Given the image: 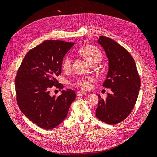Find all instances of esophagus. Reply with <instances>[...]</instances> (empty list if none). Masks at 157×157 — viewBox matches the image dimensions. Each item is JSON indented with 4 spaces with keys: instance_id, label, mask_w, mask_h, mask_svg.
I'll list each match as a JSON object with an SVG mask.
<instances>
[{
    "instance_id": "esophagus-1",
    "label": "esophagus",
    "mask_w": 157,
    "mask_h": 157,
    "mask_svg": "<svg viewBox=\"0 0 157 157\" xmlns=\"http://www.w3.org/2000/svg\"><path fill=\"white\" fill-rule=\"evenodd\" d=\"M86 94V92H77V96H85Z\"/></svg>"
}]
</instances>
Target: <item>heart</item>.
Returning <instances> with one entry per match:
<instances>
[{"mask_svg":"<svg viewBox=\"0 0 157 157\" xmlns=\"http://www.w3.org/2000/svg\"><path fill=\"white\" fill-rule=\"evenodd\" d=\"M79 53L89 62L92 64L95 62H99L101 59V53L96 47L92 45H86L82 47L79 50ZM62 68L65 71H69L71 67V56L69 54L66 55L62 61ZM95 81L93 77L80 78L76 80L73 85L83 90H88L92 86V83Z\"/></svg>","mask_w":157,"mask_h":157,"instance_id":"b5f03b06","label":"heart"}]
</instances>
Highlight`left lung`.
Instances as JSON below:
<instances>
[{
  "instance_id": "left-lung-1",
  "label": "left lung",
  "mask_w": 157,
  "mask_h": 157,
  "mask_svg": "<svg viewBox=\"0 0 157 157\" xmlns=\"http://www.w3.org/2000/svg\"><path fill=\"white\" fill-rule=\"evenodd\" d=\"M98 43L105 50L109 71L103 86L112 92L106 99L98 96L96 116L109 124H116L129 116L136 103L141 79L132 55L124 47L108 37L100 36Z\"/></svg>"
}]
</instances>
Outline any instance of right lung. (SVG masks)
Masks as SVG:
<instances>
[{"instance_id": "right-lung-1", "label": "right lung", "mask_w": 157, "mask_h": 157, "mask_svg": "<svg viewBox=\"0 0 157 157\" xmlns=\"http://www.w3.org/2000/svg\"><path fill=\"white\" fill-rule=\"evenodd\" d=\"M75 44L61 40H45L27 52L16 76V101L21 112L34 124L51 130L67 115L76 98L73 90H62L51 96L52 87L62 89L57 77L61 73L65 54Z\"/></svg>"}]
</instances>
